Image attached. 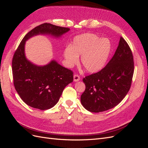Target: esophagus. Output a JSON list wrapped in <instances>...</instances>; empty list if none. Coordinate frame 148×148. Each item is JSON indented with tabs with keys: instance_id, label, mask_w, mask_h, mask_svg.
<instances>
[{
	"instance_id": "34e87169",
	"label": "esophagus",
	"mask_w": 148,
	"mask_h": 148,
	"mask_svg": "<svg viewBox=\"0 0 148 148\" xmlns=\"http://www.w3.org/2000/svg\"><path fill=\"white\" fill-rule=\"evenodd\" d=\"M79 79H80V78H79V75H78L77 74L74 75V76H73L74 82H78V81H79Z\"/></svg>"
}]
</instances>
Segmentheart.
<instances>
[{"mask_svg":"<svg viewBox=\"0 0 148 148\" xmlns=\"http://www.w3.org/2000/svg\"><path fill=\"white\" fill-rule=\"evenodd\" d=\"M112 51V44L107 38H102L92 33L77 36L72 45L65 47L64 56L70 66L81 62L84 69L89 73H96L102 70L109 59Z\"/></svg>","mask_w":148,"mask_h":148,"instance_id":"heart-1","label":"heart"}]
</instances>
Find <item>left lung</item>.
Segmentation results:
<instances>
[{
	"label": "left lung",
	"mask_w": 148,
	"mask_h": 148,
	"mask_svg": "<svg viewBox=\"0 0 148 148\" xmlns=\"http://www.w3.org/2000/svg\"><path fill=\"white\" fill-rule=\"evenodd\" d=\"M133 72L131 49L120 37L114 56L104 68L83 79L86 88L81 96L82 104L96 113L117 106L130 90Z\"/></svg>",
	"instance_id": "obj_1"
}]
</instances>
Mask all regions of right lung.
<instances>
[{
    "label": "right lung",
    "mask_w": 148,
    "mask_h": 148,
    "mask_svg": "<svg viewBox=\"0 0 148 148\" xmlns=\"http://www.w3.org/2000/svg\"><path fill=\"white\" fill-rule=\"evenodd\" d=\"M69 30L51 23L41 24L25 36L15 52L12 59L13 84L21 99L29 106L40 110L52 108L65 86L73 81V73L54 60L44 66L32 64L25 54V42L38 34L59 38Z\"/></svg>",
    "instance_id": "right-lung-1"
}]
</instances>
